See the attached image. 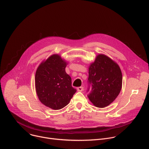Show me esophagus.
Returning <instances> with one entry per match:
<instances>
[{"instance_id":"34e87169","label":"esophagus","mask_w":149,"mask_h":149,"mask_svg":"<svg viewBox=\"0 0 149 149\" xmlns=\"http://www.w3.org/2000/svg\"><path fill=\"white\" fill-rule=\"evenodd\" d=\"M84 90V87H79L77 88V91L79 92H81Z\"/></svg>"}]
</instances>
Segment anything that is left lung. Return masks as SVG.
<instances>
[{"instance_id":"left-lung-1","label":"left lung","mask_w":149,"mask_h":149,"mask_svg":"<svg viewBox=\"0 0 149 149\" xmlns=\"http://www.w3.org/2000/svg\"><path fill=\"white\" fill-rule=\"evenodd\" d=\"M88 75V82L92 85L88 95L90 101L97 107H107L121 90L123 77L118 63L107 55L98 54L89 65Z\"/></svg>"}]
</instances>
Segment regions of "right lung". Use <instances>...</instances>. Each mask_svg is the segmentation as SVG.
Returning <instances> with one entry per match:
<instances>
[{
	"instance_id": "right-lung-1",
	"label": "right lung",
	"mask_w": 149,
	"mask_h": 149,
	"mask_svg": "<svg viewBox=\"0 0 149 149\" xmlns=\"http://www.w3.org/2000/svg\"><path fill=\"white\" fill-rule=\"evenodd\" d=\"M68 63L59 54H53L42 61L36 71L35 85L38 99L52 110L65 107L77 91L65 71Z\"/></svg>"
}]
</instances>
